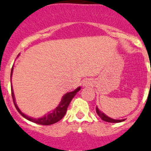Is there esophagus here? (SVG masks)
<instances>
[{
  "mask_svg": "<svg viewBox=\"0 0 151 151\" xmlns=\"http://www.w3.org/2000/svg\"><path fill=\"white\" fill-rule=\"evenodd\" d=\"M91 85V82L90 80H85V81H84L83 82L84 86H89V85Z\"/></svg>",
  "mask_w": 151,
  "mask_h": 151,
  "instance_id": "esophagus-1",
  "label": "esophagus"
}]
</instances>
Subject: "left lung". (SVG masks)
<instances>
[{
    "label": "left lung",
    "instance_id": "1",
    "mask_svg": "<svg viewBox=\"0 0 151 151\" xmlns=\"http://www.w3.org/2000/svg\"><path fill=\"white\" fill-rule=\"evenodd\" d=\"M150 84H151V82H150ZM96 112H97V115L101 117V119L104 121H105V122L116 123V122H123L124 120H125V119H114L110 118V117H109V116H107L106 115H105L104 113H103V112H101V110H99V109L97 108V106L96 107Z\"/></svg>",
    "mask_w": 151,
    "mask_h": 151
}]
</instances>
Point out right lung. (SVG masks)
Segmentation results:
<instances>
[{
    "label": "right lung",
    "instance_id": "obj_1",
    "mask_svg": "<svg viewBox=\"0 0 151 151\" xmlns=\"http://www.w3.org/2000/svg\"><path fill=\"white\" fill-rule=\"evenodd\" d=\"M18 55V57H19ZM13 68L12 67L11 69V74H10V82H11V77H12V73H13ZM81 87H78L76 89H75L73 91L68 92L66 94H64L62 97V100L60 102L59 105L57 106V107L54 109V110H52L50 113L45 114L44 116L41 117V118H34V117H31L29 116L24 114L20 110L19 108L17 106V103L15 101V96H14V93H13V87L11 88V94H12V97H13V101L14 103V105H15L17 110H18V112L20 113L21 115L26 118L28 120L31 121V122H35V123L39 124V125H52V124L56 123L58 121H60L63 117L65 116L66 113V110H67V108L69 106V104L71 102L72 99L75 97V95L76 94V93L78 91H79Z\"/></svg>",
    "mask_w": 151,
    "mask_h": 151
}]
</instances>
